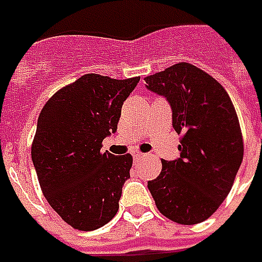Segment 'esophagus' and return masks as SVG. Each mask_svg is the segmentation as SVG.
<instances>
[{
    "mask_svg": "<svg viewBox=\"0 0 262 262\" xmlns=\"http://www.w3.org/2000/svg\"><path fill=\"white\" fill-rule=\"evenodd\" d=\"M144 156H146V154L140 153V151H136V153H133V159H135V160H142Z\"/></svg>",
    "mask_w": 262,
    "mask_h": 262,
    "instance_id": "obj_1",
    "label": "esophagus"
}]
</instances>
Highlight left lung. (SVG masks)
Segmentation results:
<instances>
[{
    "mask_svg": "<svg viewBox=\"0 0 262 262\" xmlns=\"http://www.w3.org/2000/svg\"><path fill=\"white\" fill-rule=\"evenodd\" d=\"M150 91L167 98L172 127L182 135L180 159L161 160L148 191L165 217L196 225L217 210L230 192L243 161V136L229 94L212 75L178 63L144 78Z\"/></svg>",
    "mask_w": 262,
    "mask_h": 262,
    "instance_id": "1",
    "label": "left lung"
}]
</instances>
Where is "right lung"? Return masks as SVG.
Wrapping results in <instances>:
<instances>
[{
	"label": "right lung",
	"mask_w": 262,
	"mask_h": 262,
	"mask_svg": "<svg viewBox=\"0 0 262 262\" xmlns=\"http://www.w3.org/2000/svg\"><path fill=\"white\" fill-rule=\"evenodd\" d=\"M139 80L82 75L56 92L39 115L32 143L37 180L49 205L77 230L102 227L119 209L133 159L101 147L118 129L122 105Z\"/></svg>",
	"instance_id": "obj_1"
}]
</instances>
